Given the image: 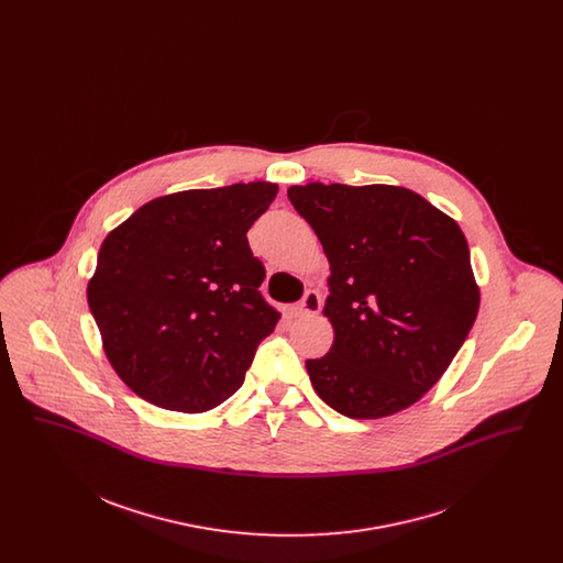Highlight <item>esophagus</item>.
I'll use <instances>...</instances> for the list:
<instances>
[{
	"instance_id": "1",
	"label": "esophagus",
	"mask_w": 563,
	"mask_h": 563,
	"mask_svg": "<svg viewBox=\"0 0 563 563\" xmlns=\"http://www.w3.org/2000/svg\"><path fill=\"white\" fill-rule=\"evenodd\" d=\"M321 294L310 289V291H306L303 299L295 306L294 310L297 317H314V314L321 312Z\"/></svg>"
}]
</instances>
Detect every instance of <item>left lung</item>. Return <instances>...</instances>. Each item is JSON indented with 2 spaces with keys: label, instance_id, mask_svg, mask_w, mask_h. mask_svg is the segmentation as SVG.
Here are the masks:
<instances>
[{
  "label": "left lung",
  "instance_id": "left-lung-1",
  "mask_svg": "<svg viewBox=\"0 0 563 563\" xmlns=\"http://www.w3.org/2000/svg\"><path fill=\"white\" fill-rule=\"evenodd\" d=\"M287 196L329 260L333 346L306 369L346 418L374 420L427 395L479 310L468 244L452 217L397 186L308 184Z\"/></svg>",
  "mask_w": 563,
  "mask_h": 563
}]
</instances>
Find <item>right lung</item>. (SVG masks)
<instances>
[{"mask_svg": "<svg viewBox=\"0 0 563 563\" xmlns=\"http://www.w3.org/2000/svg\"><path fill=\"white\" fill-rule=\"evenodd\" d=\"M276 191L266 181L177 191L109 232L88 306L111 367L141 399L200 413L241 388L280 319L246 241Z\"/></svg>", "mask_w": 563, "mask_h": 563, "instance_id": "add662e5", "label": "right lung"}]
</instances>
